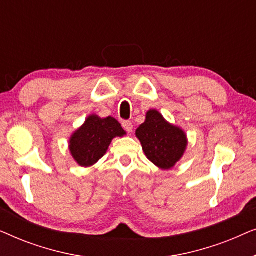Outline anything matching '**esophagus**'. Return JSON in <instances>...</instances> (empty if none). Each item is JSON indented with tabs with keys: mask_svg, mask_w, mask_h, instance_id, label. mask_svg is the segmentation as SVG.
Listing matches in <instances>:
<instances>
[{
	"mask_svg": "<svg viewBox=\"0 0 256 256\" xmlns=\"http://www.w3.org/2000/svg\"><path fill=\"white\" fill-rule=\"evenodd\" d=\"M122 127H124V130L127 132H129V134H130V132H132V124L130 121L124 122V124H122Z\"/></svg>",
	"mask_w": 256,
	"mask_h": 256,
	"instance_id": "34e87169",
	"label": "esophagus"
}]
</instances>
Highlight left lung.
Instances as JSON below:
<instances>
[{
    "mask_svg": "<svg viewBox=\"0 0 256 256\" xmlns=\"http://www.w3.org/2000/svg\"><path fill=\"white\" fill-rule=\"evenodd\" d=\"M143 152L152 164L162 170H170L186 152V132L166 121L157 110H149L146 121L136 129Z\"/></svg>",
    "mask_w": 256,
    "mask_h": 256,
    "instance_id": "8db88e82",
    "label": "left lung"
}]
</instances>
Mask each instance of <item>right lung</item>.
<instances>
[{
  "instance_id": "1",
  "label": "right lung",
  "mask_w": 256,
  "mask_h": 256,
  "mask_svg": "<svg viewBox=\"0 0 256 256\" xmlns=\"http://www.w3.org/2000/svg\"><path fill=\"white\" fill-rule=\"evenodd\" d=\"M127 134L114 118L90 114L68 138V150L79 166H93L104 157L115 138Z\"/></svg>"
}]
</instances>
